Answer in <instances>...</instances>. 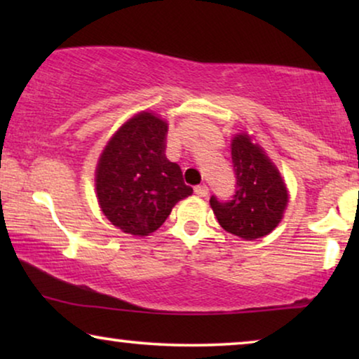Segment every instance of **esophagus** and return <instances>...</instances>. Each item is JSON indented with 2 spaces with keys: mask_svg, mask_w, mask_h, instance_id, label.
<instances>
[{
  "mask_svg": "<svg viewBox=\"0 0 359 359\" xmlns=\"http://www.w3.org/2000/svg\"><path fill=\"white\" fill-rule=\"evenodd\" d=\"M194 193L199 196V198H205L209 194V188L205 184H199L194 188Z\"/></svg>",
  "mask_w": 359,
  "mask_h": 359,
  "instance_id": "obj_1",
  "label": "esophagus"
}]
</instances>
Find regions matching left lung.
Segmentation results:
<instances>
[{"mask_svg":"<svg viewBox=\"0 0 359 359\" xmlns=\"http://www.w3.org/2000/svg\"><path fill=\"white\" fill-rule=\"evenodd\" d=\"M232 163L233 196L227 201L210 196V205L227 232L243 240L262 238L283 219L287 205L286 186L262 147L253 144L247 134L232 140Z\"/></svg>","mask_w":359,"mask_h":359,"instance_id":"obj_1","label":"left lung"}]
</instances>
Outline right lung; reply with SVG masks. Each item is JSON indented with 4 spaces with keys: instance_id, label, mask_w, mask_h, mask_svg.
<instances>
[{
    "instance_id": "right-lung-1",
    "label": "right lung",
    "mask_w": 359,
    "mask_h": 359,
    "mask_svg": "<svg viewBox=\"0 0 359 359\" xmlns=\"http://www.w3.org/2000/svg\"><path fill=\"white\" fill-rule=\"evenodd\" d=\"M165 121L140 112L106 145L96 168L101 210L122 232L145 237L155 232L180 199L193 194L178 163L166 158Z\"/></svg>"
}]
</instances>
